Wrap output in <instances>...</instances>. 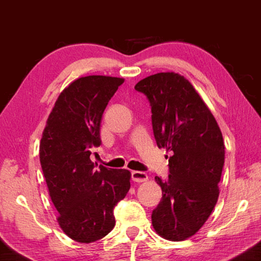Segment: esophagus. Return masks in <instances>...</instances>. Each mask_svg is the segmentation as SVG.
Masks as SVG:
<instances>
[{
	"label": "esophagus",
	"instance_id": "34e87169",
	"mask_svg": "<svg viewBox=\"0 0 261 261\" xmlns=\"http://www.w3.org/2000/svg\"><path fill=\"white\" fill-rule=\"evenodd\" d=\"M131 177H132V180L137 183L146 182V180L148 179L147 174L144 173V171H132Z\"/></svg>",
	"mask_w": 261,
	"mask_h": 261
}]
</instances>
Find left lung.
<instances>
[{"label":"left lung","instance_id":"1","mask_svg":"<svg viewBox=\"0 0 261 261\" xmlns=\"http://www.w3.org/2000/svg\"><path fill=\"white\" fill-rule=\"evenodd\" d=\"M135 88L151 105L158 147L173 154L168 178L155 176L162 198L152 224L166 240H188L204 226L218 201L224 165L222 134L200 95L180 74H152Z\"/></svg>","mask_w":261,"mask_h":261}]
</instances>
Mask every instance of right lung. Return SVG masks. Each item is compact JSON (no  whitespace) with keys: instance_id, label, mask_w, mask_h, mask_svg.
I'll return each instance as SVG.
<instances>
[{"instance_id":"add662e5","label":"right lung","mask_w":261,"mask_h":261,"mask_svg":"<svg viewBox=\"0 0 261 261\" xmlns=\"http://www.w3.org/2000/svg\"><path fill=\"white\" fill-rule=\"evenodd\" d=\"M123 78L87 76L73 81L57 98L40 141V163L59 222L71 240L92 243L115 227L114 207L126 196L131 174L91 161L101 145L106 107Z\"/></svg>"}]
</instances>
